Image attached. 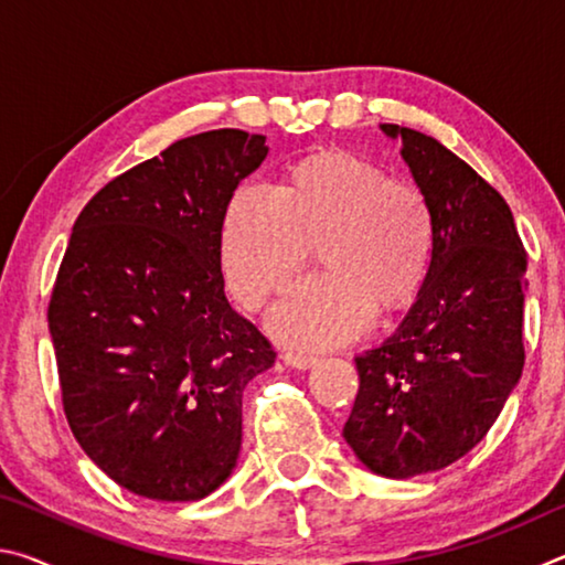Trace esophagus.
<instances>
[{"instance_id": "esophagus-1", "label": "esophagus", "mask_w": 565, "mask_h": 565, "mask_svg": "<svg viewBox=\"0 0 565 565\" xmlns=\"http://www.w3.org/2000/svg\"><path fill=\"white\" fill-rule=\"evenodd\" d=\"M284 363L286 366H291V369H299V371H306V369H313L317 366V356H306V353H291V351H286L284 353Z\"/></svg>"}]
</instances>
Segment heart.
Listing matches in <instances>:
<instances>
[{"label": "heart", "mask_w": 565, "mask_h": 565, "mask_svg": "<svg viewBox=\"0 0 565 565\" xmlns=\"http://www.w3.org/2000/svg\"><path fill=\"white\" fill-rule=\"evenodd\" d=\"M317 248L321 274L269 313L276 341L323 351L351 343L374 311L416 299L434 254L424 196L347 149H319L289 164L276 196L238 189L222 218V269L246 309H262Z\"/></svg>", "instance_id": "1"}]
</instances>
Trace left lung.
I'll return each mask as SVG.
<instances>
[{
  "label": "left lung",
  "mask_w": 565,
  "mask_h": 565,
  "mask_svg": "<svg viewBox=\"0 0 565 565\" xmlns=\"http://www.w3.org/2000/svg\"><path fill=\"white\" fill-rule=\"evenodd\" d=\"M434 218L428 276L398 329L356 356L343 438L384 478L434 473L489 434L523 371L525 252L491 184L416 129L381 124Z\"/></svg>",
  "instance_id": "obj_1"
}]
</instances>
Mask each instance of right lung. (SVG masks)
<instances>
[{
  "label": "right lung",
  "mask_w": 565,
  "mask_h": 565,
  "mask_svg": "<svg viewBox=\"0 0 565 565\" xmlns=\"http://www.w3.org/2000/svg\"><path fill=\"white\" fill-rule=\"evenodd\" d=\"M266 137L179 139L74 222L50 301L72 434L114 483L199 501L234 473L242 394L276 353L224 294L222 218Z\"/></svg>",
  "instance_id": "add662e5"
}]
</instances>
